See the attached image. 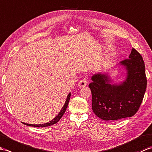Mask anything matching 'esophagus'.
Segmentation results:
<instances>
[{
	"label": "esophagus",
	"instance_id": "1",
	"mask_svg": "<svg viewBox=\"0 0 152 152\" xmlns=\"http://www.w3.org/2000/svg\"><path fill=\"white\" fill-rule=\"evenodd\" d=\"M88 84V82H87V80L86 78H83L81 80H80L79 83H78V86L80 88H83V87H85Z\"/></svg>",
	"mask_w": 152,
	"mask_h": 152
}]
</instances>
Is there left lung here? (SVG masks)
Instances as JSON below:
<instances>
[{
	"label": "left lung",
	"mask_w": 152,
	"mask_h": 152,
	"mask_svg": "<svg viewBox=\"0 0 152 152\" xmlns=\"http://www.w3.org/2000/svg\"><path fill=\"white\" fill-rule=\"evenodd\" d=\"M127 70L124 82L112 85L108 76L96 74L89 84L92 94V110L106 121H117L133 116L139 109L146 89L147 79L142 57L133 48L129 59L120 63Z\"/></svg>",
	"instance_id": "1"
}]
</instances>
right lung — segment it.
Masks as SVG:
<instances>
[{"label":"right lung","mask_w":152,"mask_h":152,"mask_svg":"<svg viewBox=\"0 0 152 152\" xmlns=\"http://www.w3.org/2000/svg\"><path fill=\"white\" fill-rule=\"evenodd\" d=\"M70 93H69V95H68L67 96V98H66V100L65 101V103H64V104L63 106V107L62 108V109L61 110V111L59 112V114H57V115L56 116V118H53V119H52V120L50 121V122L48 123H46V124H42V125H32V124H25V123H23V124L25 125H28V126H33V127H48V126H50V125H52L53 124H56V123H57L58 121H59V119L62 118V116L63 115V114H64V112H65L66 110V108L68 106V104H69V101H70Z\"/></svg>","instance_id":"1"}]
</instances>
